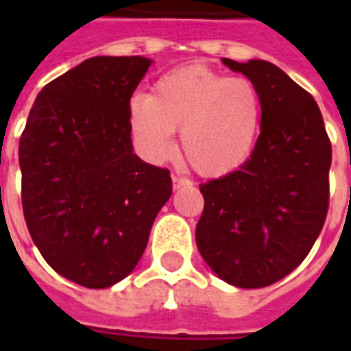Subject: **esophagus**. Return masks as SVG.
<instances>
[{
  "mask_svg": "<svg viewBox=\"0 0 351 351\" xmlns=\"http://www.w3.org/2000/svg\"><path fill=\"white\" fill-rule=\"evenodd\" d=\"M191 180L190 178H186V176H178V175H173V188L178 190V188H184V186H191Z\"/></svg>",
  "mask_w": 351,
  "mask_h": 351,
  "instance_id": "esophagus-1",
  "label": "esophagus"
}]
</instances>
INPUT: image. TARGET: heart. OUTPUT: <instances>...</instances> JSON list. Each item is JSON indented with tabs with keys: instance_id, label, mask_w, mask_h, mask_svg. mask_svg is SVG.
<instances>
[{
	"instance_id": "heart-1",
	"label": "heart",
	"mask_w": 351,
	"mask_h": 351,
	"mask_svg": "<svg viewBox=\"0 0 351 351\" xmlns=\"http://www.w3.org/2000/svg\"><path fill=\"white\" fill-rule=\"evenodd\" d=\"M261 95L254 82L206 65H186L163 75L150 95L130 103V130L152 160L175 150V130L201 175H228L250 158L259 125Z\"/></svg>"
}]
</instances>
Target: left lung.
<instances>
[{"mask_svg":"<svg viewBox=\"0 0 351 351\" xmlns=\"http://www.w3.org/2000/svg\"><path fill=\"white\" fill-rule=\"evenodd\" d=\"M223 64L259 90L261 133L237 171L199 184L195 241L221 280L254 289L297 269L316 243L329 208L331 141L314 97L276 65Z\"/></svg>","mask_w":351,"mask_h":351,"instance_id":"left-lung-1","label":"left lung"}]
</instances>
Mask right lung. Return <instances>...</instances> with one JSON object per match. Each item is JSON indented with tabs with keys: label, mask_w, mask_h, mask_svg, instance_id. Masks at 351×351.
Wrapping results in <instances>:
<instances>
[{
	"label": "right lung",
	"mask_w": 351,
	"mask_h": 351,
	"mask_svg": "<svg viewBox=\"0 0 351 351\" xmlns=\"http://www.w3.org/2000/svg\"><path fill=\"white\" fill-rule=\"evenodd\" d=\"M95 56L43 88L20 135L22 208L45 261L80 286L125 278L173 193L169 169L133 154L130 99L150 67Z\"/></svg>",
	"instance_id": "obj_1"
}]
</instances>
